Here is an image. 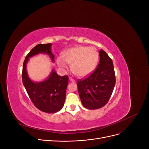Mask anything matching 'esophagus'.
<instances>
[{"label":"esophagus","mask_w":149,"mask_h":149,"mask_svg":"<svg viewBox=\"0 0 149 149\" xmlns=\"http://www.w3.org/2000/svg\"><path fill=\"white\" fill-rule=\"evenodd\" d=\"M69 80H70V81H73V82L75 81V80H74V79H72V77H69Z\"/></svg>","instance_id":"34e87169"}]
</instances>
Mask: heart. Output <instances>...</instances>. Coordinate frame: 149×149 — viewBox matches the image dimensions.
<instances>
[{
  "instance_id": "1",
  "label": "heart",
  "mask_w": 149,
  "mask_h": 149,
  "mask_svg": "<svg viewBox=\"0 0 149 149\" xmlns=\"http://www.w3.org/2000/svg\"><path fill=\"white\" fill-rule=\"evenodd\" d=\"M99 54L93 47L77 46L64 51L62 57L56 60L57 64L62 68H66L67 63L71 65L72 72L79 77L91 74L97 68Z\"/></svg>"
}]
</instances>
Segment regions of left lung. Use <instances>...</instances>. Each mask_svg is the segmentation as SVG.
Here are the masks:
<instances>
[{
    "label": "left lung",
    "instance_id": "8db88e82",
    "mask_svg": "<svg viewBox=\"0 0 149 149\" xmlns=\"http://www.w3.org/2000/svg\"><path fill=\"white\" fill-rule=\"evenodd\" d=\"M100 62L95 71L88 77L77 81L82 104L88 109L104 106L111 98L115 84V75L112 59L101 49Z\"/></svg>",
    "mask_w": 149,
    "mask_h": 149
}]
</instances>
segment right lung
<instances>
[{"label": "right lung", "mask_w": 149, "mask_h": 149, "mask_svg": "<svg viewBox=\"0 0 149 149\" xmlns=\"http://www.w3.org/2000/svg\"><path fill=\"white\" fill-rule=\"evenodd\" d=\"M51 45V43L38 44L31 49L23 62L22 75L23 84L33 103L40 111L50 113L58 112L64 106L68 76H60L53 69L48 79L40 82H34L28 75L26 64L29 58L41 53L48 55L54 61Z\"/></svg>", "instance_id": "1"}]
</instances>
